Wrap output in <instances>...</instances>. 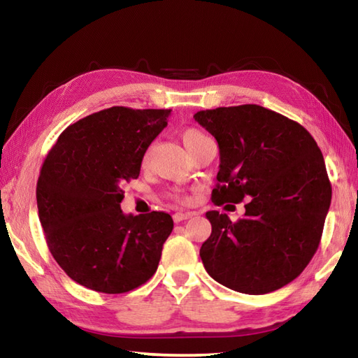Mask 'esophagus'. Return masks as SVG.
Here are the masks:
<instances>
[{
	"label": "esophagus",
	"instance_id": "34e87169",
	"mask_svg": "<svg viewBox=\"0 0 358 358\" xmlns=\"http://www.w3.org/2000/svg\"><path fill=\"white\" fill-rule=\"evenodd\" d=\"M192 215H194L192 212H175V214H173V222H175V223L185 222V220L191 218Z\"/></svg>",
	"mask_w": 358,
	"mask_h": 358
}]
</instances>
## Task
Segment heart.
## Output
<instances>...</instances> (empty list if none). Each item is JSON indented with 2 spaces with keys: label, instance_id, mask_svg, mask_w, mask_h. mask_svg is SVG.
I'll use <instances>...</instances> for the list:
<instances>
[{
  "label": "heart",
  "instance_id": "heart-1",
  "mask_svg": "<svg viewBox=\"0 0 358 358\" xmlns=\"http://www.w3.org/2000/svg\"><path fill=\"white\" fill-rule=\"evenodd\" d=\"M181 140H183V144L189 150V154L192 155L194 152L209 138L201 131H199V129H186V131H183V134H181ZM148 158H149V152H146V155H144V159Z\"/></svg>",
  "mask_w": 358,
  "mask_h": 358
}]
</instances>
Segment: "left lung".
<instances>
[{
  "instance_id": "obj_1",
  "label": "left lung",
  "mask_w": 358,
  "mask_h": 358,
  "mask_svg": "<svg viewBox=\"0 0 358 358\" xmlns=\"http://www.w3.org/2000/svg\"><path fill=\"white\" fill-rule=\"evenodd\" d=\"M195 121L220 148L215 204H245L232 223L206 212L204 269L232 291L260 295L291 283L320 245L332 189L322 150L305 127L257 104L200 110Z\"/></svg>"
}]
</instances>
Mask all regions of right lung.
Masks as SVG:
<instances>
[{
	"instance_id": "add662e5",
	"label": "right lung",
	"mask_w": 358,
	"mask_h": 358,
	"mask_svg": "<svg viewBox=\"0 0 358 358\" xmlns=\"http://www.w3.org/2000/svg\"><path fill=\"white\" fill-rule=\"evenodd\" d=\"M169 113L113 106L71 124L45 157L36 183L38 217L50 254L81 286L123 294L155 273L172 217L123 214L121 183L138 178Z\"/></svg>"
}]
</instances>
